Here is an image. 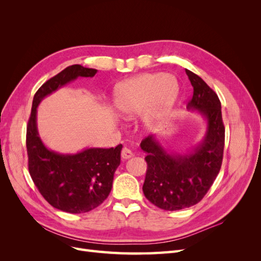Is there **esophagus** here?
<instances>
[{"label":"esophagus","instance_id":"1","mask_svg":"<svg viewBox=\"0 0 261 261\" xmlns=\"http://www.w3.org/2000/svg\"><path fill=\"white\" fill-rule=\"evenodd\" d=\"M121 155H122L123 160H127V159H129V158H132L134 154L132 152V150H129L128 148H123Z\"/></svg>","mask_w":261,"mask_h":261}]
</instances>
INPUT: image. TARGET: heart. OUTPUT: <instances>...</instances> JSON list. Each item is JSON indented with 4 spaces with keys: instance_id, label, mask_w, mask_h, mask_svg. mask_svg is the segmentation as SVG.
Masks as SVG:
<instances>
[{
    "instance_id": "obj_1",
    "label": "heart",
    "mask_w": 261,
    "mask_h": 261,
    "mask_svg": "<svg viewBox=\"0 0 261 261\" xmlns=\"http://www.w3.org/2000/svg\"><path fill=\"white\" fill-rule=\"evenodd\" d=\"M177 91V82L172 75L141 74L117 85L113 102L125 118H133L144 108L141 120L150 127L171 111Z\"/></svg>"
}]
</instances>
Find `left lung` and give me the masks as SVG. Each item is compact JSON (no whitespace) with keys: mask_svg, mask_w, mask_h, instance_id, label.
Masks as SVG:
<instances>
[{"mask_svg":"<svg viewBox=\"0 0 261 261\" xmlns=\"http://www.w3.org/2000/svg\"><path fill=\"white\" fill-rule=\"evenodd\" d=\"M193 86L187 109L197 110L207 122L201 143L191 152H168L156 136L149 135L140 143L148 164L143 191L158 208L180 210L198 203L219 174L223 159L225 129L221 102L201 78L185 69Z\"/></svg>","mask_w":261,"mask_h":261,"instance_id":"1","label":"left lung"}]
</instances>
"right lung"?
Returning <instances> with one entry per match:
<instances>
[{"instance_id":"add662e5","label":"right lung","mask_w":261,"mask_h":261,"mask_svg":"<svg viewBox=\"0 0 261 261\" xmlns=\"http://www.w3.org/2000/svg\"><path fill=\"white\" fill-rule=\"evenodd\" d=\"M97 69L72 65L45 82L36 92L27 125L28 169L38 191L52 207L68 213L88 212L111 192L114 173L121 163L122 145L87 148L74 154L55 152L44 146L37 128V108L61 87L78 77H93Z\"/></svg>"}]
</instances>
